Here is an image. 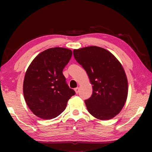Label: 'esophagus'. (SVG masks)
<instances>
[{
  "mask_svg": "<svg viewBox=\"0 0 152 152\" xmlns=\"http://www.w3.org/2000/svg\"><path fill=\"white\" fill-rule=\"evenodd\" d=\"M74 91H75L76 94H78L79 92V88H76L75 89H74Z\"/></svg>",
  "mask_w": 152,
  "mask_h": 152,
  "instance_id": "34e87169",
  "label": "esophagus"
}]
</instances>
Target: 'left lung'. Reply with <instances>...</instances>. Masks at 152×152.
<instances>
[{"label": "left lung", "mask_w": 152, "mask_h": 152, "mask_svg": "<svg viewBox=\"0 0 152 152\" xmlns=\"http://www.w3.org/2000/svg\"><path fill=\"white\" fill-rule=\"evenodd\" d=\"M73 54L92 85L91 96L84 101L88 111L96 119H112L127 97V79L121 64L109 51L96 46L74 50Z\"/></svg>", "instance_id": "obj_1"}]
</instances>
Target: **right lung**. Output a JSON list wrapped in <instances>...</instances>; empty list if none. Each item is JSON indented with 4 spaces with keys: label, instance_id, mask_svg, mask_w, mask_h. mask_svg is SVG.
Masks as SVG:
<instances>
[{
    "label": "right lung",
    "instance_id": "1",
    "mask_svg": "<svg viewBox=\"0 0 152 152\" xmlns=\"http://www.w3.org/2000/svg\"><path fill=\"white\" fill-rule=\"evenodd\" d=\"M72 55L63 48L48 49L40 53L28 68L23 82L27 106L36 116L51 119L65 110L67 102L76 94L62 73Z\"/></svg>",
    "mask_w": 152,
    "mask_h": 152
}]
</instances>
